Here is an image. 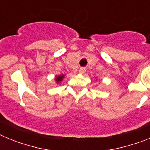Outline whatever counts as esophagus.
Here are the masks:
<instances>
[{
	"label": "esophagus",
	"mask_w": 150,
	"mask_h": 150,
	"mask_svg": "<svg viewBox=\"0 0 150 150\" xmlns=\"http://www.w3.org/2000/svg\"><path fill=\"white\" fill-rule=\"evenodd\" d=\"M86 69L85 68V67H81V68L79 69V72L80 73V74H84V73L86 72Z\"/></svg>",
	"instance_id": "esophagus-1"
}]
</instances>
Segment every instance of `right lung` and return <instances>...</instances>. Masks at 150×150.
<instances>
[{
    "label": "right lung",
    "mask_w": 150,
    "mask_h": 150,
    "mask_svg": "<svg viewBox=\"0 0 150 150\" xmlns=\"http://www.w3.org/2000/svg\"><path fill=\"white\" fill-rule=\"evenodd\" d=\"M64 75H60V76H57L56 78H55V81L57 82V83H59V82H61L62 80V79L64 78Z\"/></svg>",
    "instance_id": "1"
}]
</instances>
